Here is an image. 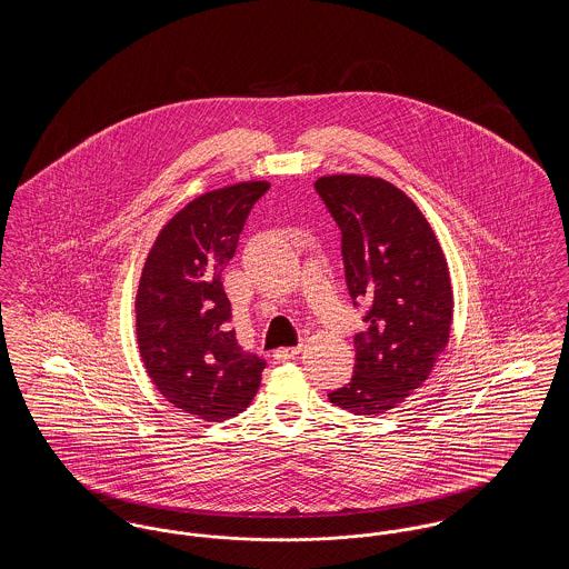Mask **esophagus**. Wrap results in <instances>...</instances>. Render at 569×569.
I'll return each mask as SVG.
<instances>
[{
    "label": "esophagus",
    "mask_w": 569,
    "mask_h": 569,
    "mask_svg": "<svg viewBox=\"0 0 569 569\" xmlns=\"http://www.w3.org/2000/svg\"><path fill=\"white\" fill-rule=\"evenodd\" d=\"M298 352H300V346H295V348H279V350H274L272 358H274L277 362H286V360L295 358Z\"/></svg>",
    "instance_id": "34e87169"
}]
</instances>
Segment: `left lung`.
Returning <instances> with one entry per match:
<instances>
[{
	"label": "left lung",
	"mask_w": 569,
	"mask_h": 569,
	"mask_svg": "<svg viewBox=\"0 0 569 569\" xmlns=\"http://www.w3.org/2000/svg\"><path fill=\"white\" fill-rule=\"evenodd\" d=\"M341 230V256L353 305H367L356 332L350 383L328 392L353 416L403 403L431 376L452 325V286L443 251L420 209L392 183L332 174L316 181Z\"/></svg>",
	"instance_id": "1"
}]
</instances>
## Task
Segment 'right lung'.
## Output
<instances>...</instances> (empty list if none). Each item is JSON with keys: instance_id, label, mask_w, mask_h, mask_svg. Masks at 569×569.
<instances>
[{"instance_id": "1", "label": "right lung", "mask_w": 569, "mask_h": 569, "mask_svg": "<svg viewBox=\"0 0 569 569\" xmlns=\"http://www.w3.org/2000/svg\"><path fill=\"white\" fill-rule=\"evenodd\" d=\"M269 188L251 181L191 200L163 226L140 277L136 335L144 369L172 406L207 422L241 413L267 367L237 341L221 272Z\"/></svg>"}]
</instances>
